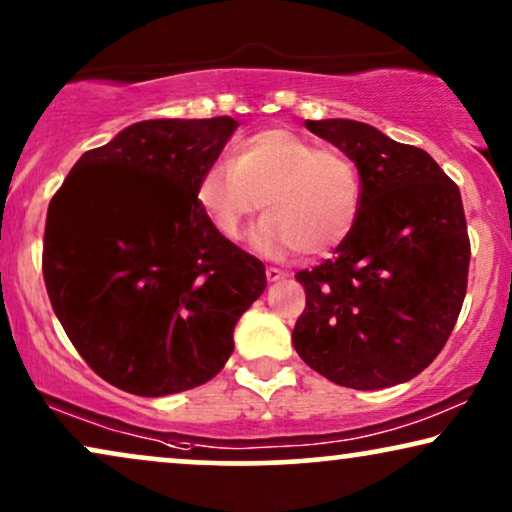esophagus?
I'll return each mask as SVG.
<instances>
[{"label":"esophagus","instance_id":"1","mask_svg":"<svg viewBox=\"0 0 512 512\" xmlns=\"http://www.w3.org/2000/svg\"><path fill=\"white\" fill-rule=\"evenodd\" d=\"M264 274H267V281L269 283H278V281H283L285 276V271H281V269H276V267H267V271H264Z\"/></svg>","mask_w":512,"mask_h":512}]
</instances>
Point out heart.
<instances>
[{
	"mask_svg": "<svg viewBox=\"0 0 512 512\" xmlns=\"http://www.w3.org/2000/svg\"><path fill=\"white\" fill-rule=\"evenodd\" d=\"M196 206L217 234L238 241L257 210H267L255 245L278 257L290 250L325 255L346 241L363 206L358 166L288 128L238 142L231 161H215L196 182Z\"/></svg>",
	"mask_w": 512,
	"mask_h": 512,
	"instance_id": "heart-1",
	"label": "heart"
}]
</instances>
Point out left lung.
<instances>
[{"label":"left lung","mask_w":512,"mask_h":512,"mask_svg":"<svg viewBox=\"0 0 512 512\" xmlns=\"http://www.w3.org/2000/svg\"><path fill=\"white\" fill-rule=\"evenodd\" d=\"M304 126L356 163L363 206L335 260L295 276L306 309L292 344L339 386L405 384L442 351L466 297L470 243L459 187L424 149L363 121Z\"/></svg>","instance_id":"1"}]
</instances>
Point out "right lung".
Instances as JSON below:
<instances>
[{
  "instance_id": "1",
  "label": "right lung",
  "mask_w": 512,
  "mask_h": 512,
  "mask_svg": "<svg viewBox=\"0 0 512 512\" xmlns=\"http://www.w3.org/2000/svg\"><path fill=\"white\" fill-rule=\"evenodd\" d=\"M238 121L152 119L81 154L51 199L44 281L81 358L159 398L206 384L234 351L264 264L217 234L196 182Z\"/></svg>"
}]
</instances>
